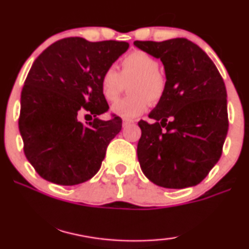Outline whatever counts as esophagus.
<instances>
[{"label": "esophagus", "mask_w": 249, "mask_h": 249, "mask_svg": "<svg viewBox=\"0 0 249 249\" xmlns=\"http://www.w3.org/2000/svg\"><path fill=\"white\" fill-rule=\"evenodd\" d=\"M131 124H134V121H131V120H124V122H122V125H124V127H127V125Z\"/></svg>", "instance_id": "esophagus-1"}]
</instances>
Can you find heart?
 <instances>
[{
    "mask_svg": "<svg viewBox=\"0 0 249 249\" xmlns=\"http://www.w3.org/2000/svg\"><path fill=\"white\" fill-rule=\"evenodd\" d=\"M128 85L129 95L115 103L112 112L122 119L137 118L148 104L163 98L167 77L159 67V60L146 51L135 50L122 58L119 72L114 67L105 70L101 77V90L106 101L115 102Z\"/></svg>",
    "mask_w": 249,
    "mask_h": 249,
    "instance_id": "obj_1",
    "label": "heart"
}]
</instances>
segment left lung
<instances>
[{
    "instance_id": "obj_1",
    "label": "left lung",
    "mask_w": 249,
    "mask_h": 249,
    "mask_svg": "<svg viewBox=\"0 0 249 249\" xmlns=\"http://www.w3.org/2000/svg\"><path fill=\"white\" fill-rule=\"evenodd\" d=\"M134 44L160 58L167 77L166 93L148 114L154 122H138L142 172L162 188L195 186L222 156L229 129L223 79L205 51L186 38Z\"/></svg>"
}]
</instances>
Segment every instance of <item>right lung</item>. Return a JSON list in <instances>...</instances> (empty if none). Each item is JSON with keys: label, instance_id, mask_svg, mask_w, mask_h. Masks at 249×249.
<instances>
[{"label": "right lung", "instance_id": "1", "mask_svg": "<svg viewBox=\"0 0 249 249\" xmlns=\"http://www.w3.org/2000/svg\"><path fill=\"white\" fill-rule=\"evenodd\" d=\"M128 48L127 42L66 37L35 59L21 90L18 124L25 156L42 178L76 185L99 170L122 128L121 118H97L108 111L101 77ZM85 110L93 121L82 124L78 114Z\"/></svg>", "mask_w": 249, "mask_h": 249}]
</instances>
